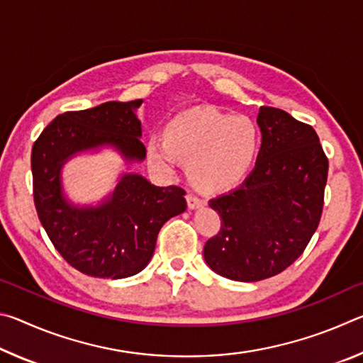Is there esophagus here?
<instances>
[{
  "label": "esophagus",
  "mask_w": 363,
  "mask_h": 363,
  "mask_svg": "<svg viewBox=\"0 0 363 363\" xmlns=\"http://www.w3.org/2000/svg\"><path fill=\"white\" fill-rule=\"evenodd\" d=\"M187 205H189L190 210H196V208L203 206V200H201L200 196L194 195V194H187Z\"/></svg>",
  "instance_id": "34e87169"
}]
</instances>
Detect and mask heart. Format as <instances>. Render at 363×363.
<instances>
[{
  "instance_id": "heart-1",
  "label": "heart",
  "mask_w": 363,
  "mask_h": 363,
  "mask_svg": "<svg viewBox=\"0 0 363 363\" xmlns=\"http://www.w3.org/2000/svg\"><path fill=\"white\" fill-rule=\"evenodd\" d=\"M261 149V131L248 116L194 108L168 123L164 138L147 143L149 163L173 173L181 157L190 162V173L205 189H225L250 173Z\"/></svg>"
}]
</instances>
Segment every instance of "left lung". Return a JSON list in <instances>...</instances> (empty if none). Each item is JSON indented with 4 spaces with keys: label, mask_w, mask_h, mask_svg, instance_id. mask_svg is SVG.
<instances>
[{
    "label": "left lung",
    "mask_w": 363,
    "mask_h": 363,
    "mask_svg": "<svg viewBox=\"0 0 363 363\" xmlns=\"http://www.w3.org/2000/svg\"><path fill=\"white\" fill-rule=\"evenodd\" d=\"M262 143L240 186L210 200L223 218L205 243L208 266L225 279L274 277L303 255L317 230L328 158L314 128L274 107L257 113Z\"/></svg>",
    "instance_id": "8db88e82"
}]
</instances>
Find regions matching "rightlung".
<instances>
[{"label":"right lung","instance_id":"add662e5","mask_svg":"<svg viewBox=\"0 0 363 363\" xmlns=\"http://www.w3.org/2000/svg\"><path fill=\"white\" fill-rule=\"evenodd\" d=\"M143 99L106 102L54 118L32 149L33 199L49 240L79 272L99 279H126L153 256L158 232L186 211V190L157 187L143 174H121L113 192L97 205L67 199L62 168L78 153L112 147L126 163L143 162L145 147L138 108Z\"/></svg>","mask_w":363,"mask_h":363}]
</instances>
